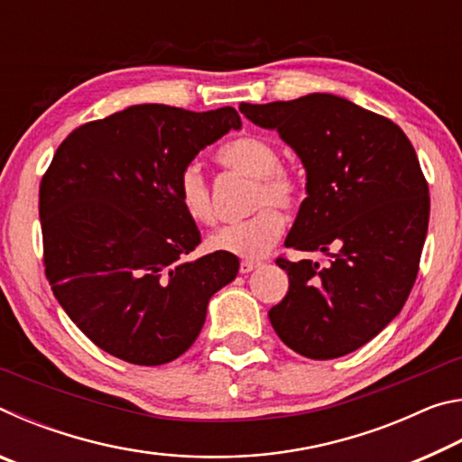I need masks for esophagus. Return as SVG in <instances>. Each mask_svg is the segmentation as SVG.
Returning <instances> with one entry per match:
<instances>
[{"mask_svg": "<svg viewBox=\"0 0 462 462\" xmlns=\"http://www.w3.org/2000/svg\"><path fill=\"white\" fill-rule=\"evenodd\" d=\"M256 267H261V263H256V261H242L240 263V273H242V275H246V273L254 271Z\"/></svg>", "mask_w": 462, "mask_h": 462, "instance_id": "esophagus-1", "label": "esophagus"}]
</instances>
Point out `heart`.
<instances>
[{"label":"heart","instance_id":"1","mask_svg":"<svg viewBox=\"0 0 462 462\" xmlns=\"http://www.w3.org/2000/svg\"><path fill=\"white\" fill-rule=\"evenodd\" d=\"M216 159L234 173L254 179L250 209H259L248 220L224 226L209 234L206 246L212 253H224L240 259H259L283 234L285 220L277 209L291 212L300 206L303 195L301 177L281 162L277 146L267 138L245 134L232 138L217 148ZM177 201L185 216L195 224H208L214 217L209 187L201 169L191 162L179 171L175 181Z\"/></svg>","mask_w":462,"mask_h":462}]
</instances>
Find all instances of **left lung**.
<instances>
[{
  "label": "left lung",
  "mask_w": 462,
  "mask_h": 462,
  "mask_svg": "<svg viewBox=\"0 0 462 462\" xmlns=\"http://www.w3.org/2000/svg\"><path fill=\"white\" fill-rule=\"evenodd\" d=\"M240 112L277 130L306 167L308 198L285 246L332 256L326 267L279 256L289 291L269 310L271 324L301 356L353 353L400 314L416 283L430 220L416 151L397 124L332 93Z\"/></svg>",
  "instance_id": "left-lung-1"
}]
</instances>
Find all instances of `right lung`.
Segmentation results:
<instances>
[{
  "mask_svg": "<svg viewBox=\"0 0 462 462\" xmlns=\"http://www.w3.org/2000/svg\"><path fill=\"white\" fill-rule=\"evenodd\" d=\"M242 126L212 112L130 106L62 140L41 181L44 273L60 308L122 361L156 366L191 346L208 301L238 275L236 256L185 261L201 242L179 206V171Z\"/></svg>",
  "mask_w": 462,
  "mask_h": 462,
  "instance_id": "1",
  "label": "right lung"
}]
</instances>
